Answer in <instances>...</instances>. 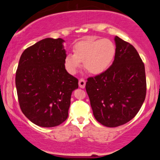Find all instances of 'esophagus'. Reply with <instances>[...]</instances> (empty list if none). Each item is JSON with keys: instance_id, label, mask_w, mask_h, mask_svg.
Masks as SVG:
<instances>
[{"instance_id": "obj_1", "label": "esophagus", "mask_w": 160, "mask_h": 160, "mask_svg": "<svg viewBox=\"0 0 160 160\" xmlns=\"http://www.w3.org/2000/svg\"><path fill=\"white\" fill-rule=\"evenodd\" d=\"M85 86L86 80H83V79H80V80H79V86H80V88H82V89H84V88H85Z\"/></svg>"}]
</instances>
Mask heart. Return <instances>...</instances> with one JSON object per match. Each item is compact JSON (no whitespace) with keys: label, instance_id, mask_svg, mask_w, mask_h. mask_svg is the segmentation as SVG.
Wrapping results in <instances>:
<instances>
[{"label":"heart","instance_id":"heart-1","mask_svg":"<svg viewBox=\"0 0 160 160\" xmlns=\"http://www.w3.org/2000/svg\"><path fill=\"white\" fill-rule=\"evenodd\" d=\"M74 54L68 53L64 58L68 72L75 74L81 67L82 62L87 71L100 74L111 66L116 54V47L112 40L89 38L78 42L74 46Z\"/></svg>","mask_w":160,"mask_h":160}]
</instances>
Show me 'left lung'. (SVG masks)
Wrapping results in <instances>:
<instances>
[{
  "instance_id": "1",
  "label": "left lung",
  "mask_w": 160,
  "mask_h": 160,
  "mask_svg": "<svg viewBox=\"0 0 160 160\" xmlns=\"http://www.w3.org/2000/svg\"><path fill=\"white\" fill-rule=\"evenodd\" d=\"M116 54L111 67L89 78L86 90L93 115L107 127L122 126L133 119L146 96L144 65L132 45L114 38Z\"/></svg>"
}]
</instances>
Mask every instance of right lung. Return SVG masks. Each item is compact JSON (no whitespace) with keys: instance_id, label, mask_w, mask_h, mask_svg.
Returning <instances> with one entry per match:
<instances>
[{"instance_id":"obj_1","label":"right lung","mask_w":160,"mask_h":160,"mask_svg":"<svg viewBox=\"0 0 160 160\" xmlns=\"http://www.w3.org/2000/svg\"><path fill=\"white\" fill-rule=\"evenodd\" d=\"M64 42L62 38H45L25 49L16 71L20 108L41 127H54L67 120L71 94L78 88V80L64 65Z\"/></svg>"}]
</instances>
